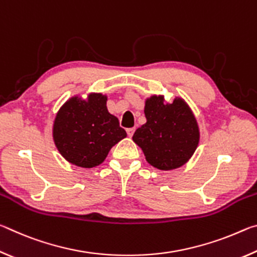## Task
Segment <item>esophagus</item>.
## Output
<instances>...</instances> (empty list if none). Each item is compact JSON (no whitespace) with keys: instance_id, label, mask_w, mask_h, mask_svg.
Here are the masks:
<instances>
[{"instance_id":"esophagus-1","label":"esophagus","mask_w":257,"mask_h":257,"mask_svg":"<svg viewBox=\"0 0 257 257\" xmlns=\"http://www.w3.org/2000/svg\"><path fill=\"white\" fill-rule=\"evenodd\" d=\"M134 133H135V128H128L127 129V134H128L129 137H133Z\"/></svg>"}]
</instances>
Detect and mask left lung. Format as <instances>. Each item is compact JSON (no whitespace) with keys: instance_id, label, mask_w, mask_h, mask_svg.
<instances>
[{"instance_id":"left-lung-1","label":"left lung","mask_w":257,"mask_h":257,"mask_svg":"<svg viewBox=\"0 0 257 257\" xmlns=\"http://www.w3.org/2000/svg\"><path fill=\"white\" fill-rule=\"evenodd\" d=\"M144 113L146 123L135 132L133 139L147 162L160 170L184 165L199 142L198 125L188 105L180 98L167 104L162 96H152Z\"/></svg>"}]
</instances>
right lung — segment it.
Wrapping results in <instances>:
<instances>
[{
	"label": "right lung",
	"mask_w": 257,
	"mask_h": 257,
	"mask_svg": "<svg viewBox=\"0 0 257 257\" xmlns=\"http://www.w3.org/2000/svg\"><path fill=\"white\" fill-rule=\"evenodd\" d=\"M127 134L108 113L106 96L92 94L88 101L72 97L60 108L53 125L56 147L64 159L81 168L101 164Z\"/></svg>",
	"instance_id": "add662e5"
}]
</instances>
